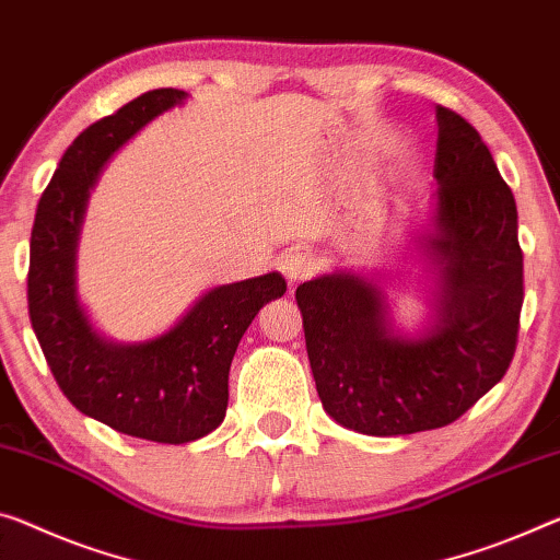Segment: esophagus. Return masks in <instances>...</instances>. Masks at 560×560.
Masks as SVG:
<instances>
[{
  "instance_id": "34e87169",
  "label": "esophagus",
  "mask_w": 560,
  "mask_h": 560,
  "mask_svg": "<svg viewBox=\"0 0 560 560\" xmlns=\"http://www.w3.org/2000/svg\"><path fill=\"white\" fill-rule=\"evenodd\" d=\"M315 270V262L313 257L300 253V250H288L285 255L280 257V272L285 275L288 282H298V280H305L310 272Z\"/></svg>"
}]
</instances>
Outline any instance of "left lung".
<instances>
[{"label": "left lung", "mask_w": 560, "mask_h": 560, "mask_svg": "<svg viewBox=\"0 0 560 560\" xmlns=\"http://www.w3.org/2000/svg\"><path fill=\"white\" fill-rule=\"evenodd\" d=\"M435 195L416 237L430 275V323L395 328L373 275L332 270L295 290L323 408L363 435L453 423L509 370L523 305L518 210L493 154L453 109L438 107Z\"/></svg>", "instance_id": "obj_1"}]
</instances>
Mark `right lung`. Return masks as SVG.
<instances>
[{
	"mask_svg": "<svg viewBox=\"0 0 560 560\" xmlns=\"http://www.w3.org/2000/svg\"><path fill=\"white\" fill-rule=\"evenodd\" d=\"M183 90H152L90 125L67 148L42 192L30 243V320L67 400L117 433L154 443H190L212 433L228 410V375L237 342L285 278L268 272L205 292L167 332L115 342L94 330L77 295V243L90 190L107 160Z\"/></svg>",
	"mask_w": 560,
	"mask_h": 560,
	"instance_id": "add662e5",
	"label": "right lung"
}]
</instances>
